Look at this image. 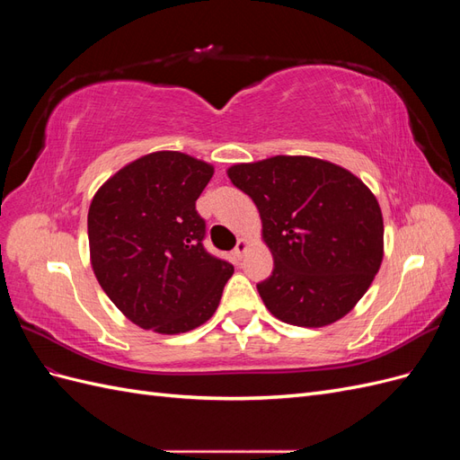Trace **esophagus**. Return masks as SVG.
I'll list each match as a JSON object with an SVG mask.
<instances>
[{
  "label": "esophagus",
  "mask_w": 460,
  "mask_h": 460,
  "mask_svg": "<svg viewBox=\"0 0 460 460\" xmlns=\"http://www.w3.org/2000/svg\"><path fill=\"white\" fill-rule=\"evenodd\" d=\"M247 247H249L247 240L242 238V240L238 242V245H235V249H234V259H235V261H242L243 255H245V252H247Z\"/></svg>",
  "instance_id": "esophagus-1"
}]
</instances>
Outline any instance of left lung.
<instances>
[{"label":"left lung","instance_id":"1","mask_svg":"<svg viewBox=\"0 0 460 460\" xmlns=\"http://www.w3.org/2000/svg\"><path fill=\"white\" fill-rule=\"evenodd\" d=\"M259 208L274 269L257 284L282 323H336L367 294L384 257V218L374 193L341 166L276 155L228 169Z\"/></svg>","mask_w":460,"mask_h":460}]
</instances>
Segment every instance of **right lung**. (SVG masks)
Segmentation results:
<instances>
[{
    "instance_id": "1",
    "label": "right lung",
    "mask_w": 460,
    "mask_h": 460,
    "mask_svg": "<svg viewBox=\"0 0 460 460\" xmlns=\"http://www.w3.org/2000/svg\"><path fill=\"white\" fill-rule=\"evenodd\" d=\"M213 166L178 151L132 161L88 211L92 269L117 309L144 330L182 333L217 311L234 272L203 247L196 201Z\"/></svg>"
}]
</instances>
